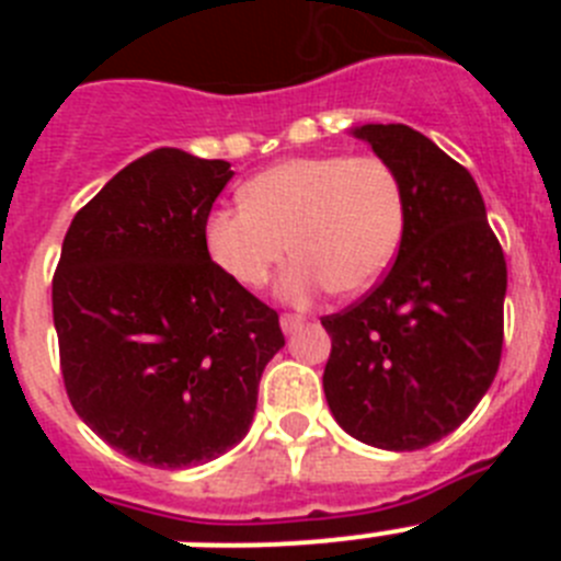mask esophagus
Wrapping results in <instances>:
<instances>
[{
  "label": "esophagus",
  "instance_id": "esophagus-1",
  "mask_svg": "<svg viewBox=\"0 0 561 561\" xmlns=\"http://www.w3.org/2000/svg\"><path fill=\"white\" fill-rule=\"evenodd\" d=\"M304 325V317L297 314H284L280 317V329H284V334H295L297 329Z\"/></svg>",
  "mask_w": 561,
  "mask_h": 561
}]
</instances>
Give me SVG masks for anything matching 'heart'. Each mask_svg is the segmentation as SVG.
<instances>
[{"label":"heart","mask_w":561,"mask_h":561,"mask_svg":"<svg viewBox=\"0 0 561 561\" xmlns=\"http://www.w3.org/2000/svg\"><path fill=\"white\" fill-rule=\"evenodd\" d=\"M241 199L205 219L207 255L238 286L261 289L297 252L277 284L295 306L370 289L404 236V191L379 157H291L252 176Z\"/></svg>","instance_id":"b5f03b06"}]
</instances>
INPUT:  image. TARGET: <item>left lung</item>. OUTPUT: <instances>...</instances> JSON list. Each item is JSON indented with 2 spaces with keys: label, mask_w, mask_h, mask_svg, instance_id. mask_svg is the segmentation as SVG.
Returning a JSON list of instances; mask_svg holds the SVG:
<instances>
[{
  "label": "left lung",
  "mask_w": 561,
  "mask_h": 561,
  "mask_svg": "<svg viewBox=\"0 0 561 561\" xmlns=\"http://www.w3.org/2000/svg\"><path fill=\"white\" fill-rule=\"evenodd\" d=\"M396 171L404 236L370 295L323 317L325 401L362 444L413 453L460 427L503 351L505 257L472 173L401 123L351 128Z\"/></svg>",
  "instance_id": "obj_1"
}]
</instances>
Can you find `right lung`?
I'll list each match as a JSON object with an SVG mask.
<instances>
[{"label": "right lung", "instance_id": "add662e5", "mask_svg": "<svg viewBox=\"0 0 561 561\" xmlns=\"http://www.w3.org/2000/svg\"><path fill=\"white\" fill-rule=\"evenodd\" d=\"M230 162L157 148L76 213L53 277L64 388L92 433L160 469L244 438L277 314L213 264L205 219Z\"/></svg>", "mask_w": 561, "mask_h": 561}]
</instances>
